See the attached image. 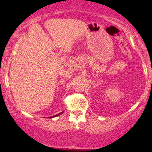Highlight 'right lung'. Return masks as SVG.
<instances>
[{
	"mask_svg": "<svg viewBox=\"0 0 152 152\" xmlns=\"http://www.w3.org/2000/svg\"><path fill=\"white\" fill-rule=\"evenodd\" d=\"M63 113H64V111H62V112L59 113V114H56V115H54V116H50V117H49V118H53V117H56V116H59V115L62 114Z\"/></svg>",
	"mask_w": 152,
	"mask_h": 152,
	"instance_id": "obj_1",
	"label": "right lung"
}]
</instances>
